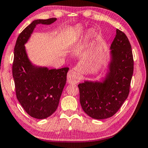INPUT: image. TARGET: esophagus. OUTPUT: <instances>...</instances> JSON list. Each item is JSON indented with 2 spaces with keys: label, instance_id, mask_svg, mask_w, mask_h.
<instances>
[{
  "label": "esophagus",
  "instance_id": "obj_1",
  "mask_svg": "<svg viewBox=\"0 0 148 148\" xmlns=\"http://www.w3.org/2000/svg\"><path fill=\"white\" fill-rule=\"evenodd\" d=\"M67 80L69 83H77L80 80V77L77 75L75 70L72 69L67 73Z\"/></svg>",
  "mask_w": 148,
  "mask_h": 148
}]
</instances>
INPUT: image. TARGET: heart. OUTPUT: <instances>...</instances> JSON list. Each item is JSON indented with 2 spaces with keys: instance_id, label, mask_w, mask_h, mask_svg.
<instances>
[{
  "instance_id": "b5f03b06",
  "label": "heart",
  "mask_w": 148,
  "mask_h": 148,
  "mask_svg": "<svg viewBox=\"0 0 148 148\" xmlns=\"http://www.w3.org/2000/svg\"><path fill=\"white\" fill-rule=\"evenodd\" d=\"M90 37H91V36H90Z\"/></svg>"
}]
</instances>
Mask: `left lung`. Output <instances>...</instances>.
<instances>
[{
    "label": "left lung",
    "instance_id": "8db88e82",
    "mask_svg": "<svg viewBox=\"0 0 148 148\" xmlns=\"http://www.w3.org/2000/svg\"><path fill=\"white\" fill-rule=\"evenodd\" d=\"M111 61L103 82L84 81L78 85L82 110L90 117L103 120L112 117L127 98L134 61L127 36L116 29L110 46Z\"/></svg>",
    "mask_w": 148,
    "mask_h": 148
}]
</instances>
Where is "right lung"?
Returning <instances> with one entry per match:
<instances>
[{"label":"right lung","mask_w":148,"mask_h":148,"mask_svg":"<svg viewBox=\"0 0 148 148\" xmlns=\"http://www.w3.org/2000/svg\"><path fill=\"white\" fill-rule=\"evenodd\" d=\"M56 20L34 21L21 32L14 47L12 74L17 99L28 115L37 119L48 118L56 111L69 68L49 69L34 66L28 58L25 44L36 25H51Z\"/></svg>","instance_id":"obj_1"}]
</instances>
